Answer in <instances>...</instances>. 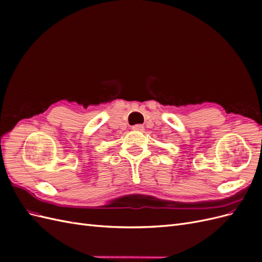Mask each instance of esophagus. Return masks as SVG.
I'll return each mask as SVG.
<instances>
[{
  "instance_id": "esophagus-1",
  "label": "esophagus",
  "mask_w": 262,
  "mask_h": 262,
  "mask_svg": "<svg viewBox=\"0 0 262 262\" xmlns=\"http://www.w3.org/2000/svg\"><path fill=\"white\" fill-rule=\"evenodd\" d=\"M132 130L133 131H138V132H141L144 130V126L141 125V124H136V125H132Z\"/></svg>"
}]
</instances>
